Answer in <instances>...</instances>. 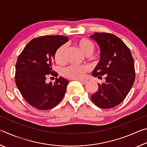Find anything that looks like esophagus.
<instances>
[{
  "label": "esophagus",
  "mask_w": 147,
  "mask_h": 147,
  "mask_svg": "<svg viewBox=\"0 0 147 147\" xmlns=\"http://www.w3.org/2000/svg\"><path fill=\"white\" fill-rule=\"evenodd\" d=\"M78 80L80 82L82 83V84H86L88 82V80Z\"/></svg>",
  "instance_id": "1"
}]
</instances>
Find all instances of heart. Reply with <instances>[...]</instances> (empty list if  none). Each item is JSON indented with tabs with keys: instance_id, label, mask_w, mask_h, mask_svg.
<instances>
[{
	"instance_id": "heart-1",
	"label": "heart",
	"mask_w": 147,
	"mask_h": 147,
	"mask_svg": "<svg viewBox=\"0 0 147 147\" xmlns=\"http://www.w3.org/2000/svg\"><path fill=\"white\" fill-rule=\"evenodd\" d=\"M76 44L82 53L86 56H91L95 50V45L88 38H82L79 39L76 41ZM65 49V46L61 45L56 50L54 58L57 64L61 65L64 63V54ZM88 71V68L86 66L71 65L64 69L63 75L70 79L79 80L85 76Z\"/></svg>"
}]
</instances>
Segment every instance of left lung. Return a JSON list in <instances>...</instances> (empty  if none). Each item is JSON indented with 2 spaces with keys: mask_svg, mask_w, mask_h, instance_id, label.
I'll return each instance as SVG.
<instances>
[{
  "mask_svg": "<svg viewBox=\"0 0 147 147\" xmlns=\"http://www.w3.org/2000/svg\"><path fill=\"white\" fill-rule=\"evenodd\" d=\"M90 38L100 49V61L92 74L106 82L98 84V89L91 98L96 106L110 109L120 104L127 96L136 78L134 58L130 50L114 34L96 32Z\"/></svg>",
  "mask_w": 147,
  "mask_h": 147,
  "instance_id": "8db88e82",
  "label": "left lung"
}]
</instances>
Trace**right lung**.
<instances>
[{
    "mask_svg": "<svg viewBox=\"0 0 147 147\" xmlns=\"http://www.w3.org/2000/svg\"><path fill=\"white\" fill-rule=\"evenodd\" d=\"M69 40L63 36H45L29 42L20 54L16 66L17 88L24 100L34 108L47 110L63 98L69 82L59 77L54 84L46 83L49 75L58 76L53 70L56 50Z\"/></svg>",
    "mask_w": 147,
    "mask_h": 147,
    "instance_id": "right-lung-1",
    "label": "right lung"
}]
</instances>
